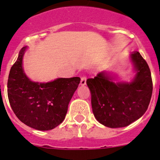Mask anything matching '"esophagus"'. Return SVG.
Segmentation results:
<instances>
[{
	"label": "esophagus",
	"mask_w": 160,
	"mask_h": 160,
	"mask_svg": "<svg viewBox=\"0 0 160 160\" xmlns=\"http://www.w3.org/2000/svg\"><path fill=\"white\" fill-rule=\"evenodd\" d=\"M86 80H87V78H86L85 76H83L81 78V85L84 86L86 85Z\"/></svg>",
	"instance_id": "1"
}]
</instances>
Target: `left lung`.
<instances>
[{
    "label": "left lung",
    "instance_id": "8db88e82",
    "mask_svg": "<svg viewBox=\"0 0 160 160\" xmlns=\"http://www.w3.org/2000/svg\"><path fill=\"white\" fill-rule=\"evenodd\" d=\"M130 60L135 72L130 82H116V75L106 71L86 82L94 117L109 128H122L140 119L151 99L152 82L148 63L138 51L131 53Z\"/></svg>",
    "mask_w": 160,
    "mask_h": 160
}]
</instances>
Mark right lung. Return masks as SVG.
I'll return each instance as SVG.
<instances>
[{"label": "right lung", "instance_id": "right-lung-1", "mask_svg": "<svg viewBox=\"0 0 160 160\" xmlns=\"http://www.w3.org/2000/svg\"><path fill=\"white\" fill-rule=\"evenodd\" d=\"M23 47L10 69L8 94L17 117L28 126L40 131L56 128L62 122L68 105L80 83L79 77L59 78L48 82H32L25 73Z\"/></svg>", "mask_w": 160, "mask_h": 160}]
</instances>
